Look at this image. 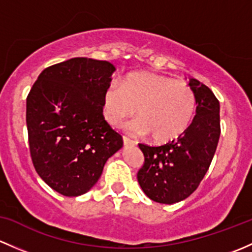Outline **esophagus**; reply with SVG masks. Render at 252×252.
Here are the masks:
<instances>
[{
  "instance_id": "esophagus-1",
  "label": "esophagus",
  "mask_w": 252,
  "mask_h": 252,
  "mask_svg": "<svg viewBox=\"0 0 252 252\" xmlns=\"http://www.w3.org/2000/svg\"><path fill=\"white\" fill-rule=\"evenodd\" d=\"M124 145H125V147H131V145H136V142L134 141H132V139H129V138H127V137H124Z\"/></svg>"
}]
</instances>
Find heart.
Instances as JSON below:
<instances>
[{"label":"heart","mask_w":252,"mask_h":252,"mask_svg":"<svg viewBox=\"0 0 252 252\" xmlns=\"http://www.w3.org/2000/svg\"><path fill=\"white\" fill-rule=\"evenodd\" d=\"M137 110L133 125L138 134H150L157 143L180 138L188 129L196 110L195 93L188 85L164 75L133 72L123 84L105 91L103 113L110 125L120 126Z\"/></svg>","instance_id":"1"}]
</instances>
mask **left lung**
I'll list each match as a JSON object with an SVG mask.
<instances>
[{
	"label": "left lung",
	"instance_id": "1",
	"mask_svg": "<svg viewBox=\"0 0 252 252\" xmlns=\"http://www.w3.org/2000/svg\"><path fill=\"white\" fill-rule=\"evenodd\" d=\"M189 86L195 93L196 114L188 129L161 147L139 144L144 164L137 180L145 195L160 204L182 201L198 188L221 134L219 99L198 80L189 79Z\"/></svg>",
	"mask_w": 252,
	"mask_h": 252
}]
</instances>
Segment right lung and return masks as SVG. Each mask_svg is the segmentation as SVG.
Returning a JSON list of instances; mask_svg holds the SVG:
<instances>
[{
  "label": "right lung",
  "instance_id": "obj_1",
  "mask_svg": "<svg viewBox=\"0 0 252 252\" xmlns=\"http://www.w3.org/2000/svg\"><path fill=\"white\" fill-rule=\"evenodd\" d=\"M115 66L71 58L46 68L27 98V126L36 172L65 196L87 193L123 137L103 116V98Z\"/></svg>",
  "mask_w": 252,
  "mask_h": 252
}]
</instances>
